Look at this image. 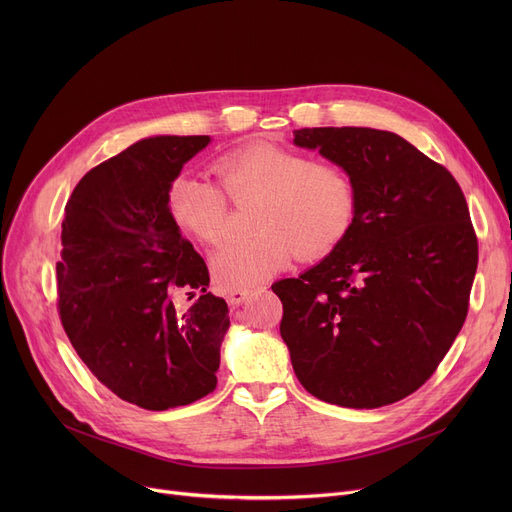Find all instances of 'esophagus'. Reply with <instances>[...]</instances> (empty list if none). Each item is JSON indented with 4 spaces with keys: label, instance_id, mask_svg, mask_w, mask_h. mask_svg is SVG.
Wrapping results in <instances>:
<instances>
[{
    "label": "esophagus",
    "instance_id": "obj_1",
    "mask_svg": "<svg viewBox=\"0 0 512 512\" xmlns=\"http://www.w3.org/2000/svg\"><path fill=\"white\" fill-rule=\"evenodd\" d=\"M247 297H249V290H247V288H230V290L226 292V301H228L230 307L242 305V303H245Z\"/></svg>",
    "mask_w": 512,
    "mask_h": 512
}]
</instances>
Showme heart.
<instances>
[{
	"instance_id": "heart-1",
	"label": "heart",
	"mask_w": 512,
	"mask_h": 512,
	"mask_svg": "<svg viewBox=\"0 0 512 512\" xmlns=\"http://www.w3.org/2000/svg\"><path fill=\"white\" fill-rule=\"evenodd\" d=\"M213 170L232 201L257 199L251 211L255 234L228 242L211 257L213 278L224 288H251L294 255L299 261L324 259L353 230L357 186L336 164L274 143H253L222 155ZM223 192L207 178L176 176L168 191L172 218L201 242H220L228 226Z\"/></svg>"
}]
</instances>
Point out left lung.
<instances>
[{
	"mask_svg": "<svg viewBox=\"0 0 512 512\" xmlns=\"http://www.w3.org/2000/svg\"><path fill=\"white\" fill-rule=\"evenodd\" d=\"M294 143L353 178L357 218L324 261L272 284L292 369L330 405H392L432 378L465 324L477 270L465 195L388 130L301 128Z\"/></svg>",
	"mask_w": 512,
	"mask_h": 512,
	"instance_id": "left-lung-1",
	"label": "left lung"
}]
</instances>
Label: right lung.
Segmentation results:
<instances>
[{"mask_svg": "<svg viewBox=\"0 0 512 512\" xmlns=\"http://www.w3.org/2000/svg\"><path fill=\"white\" fill-rule=\"evenodd\" d=\"M209 137H151L89 170L62 222L58 313L76 355L122 400L147 411L215 390L230 326L224 299L172 218L168 191ZM184 289L196 303L173 307Z\"/></svg>", "mask_w": 512, "mask_h": 512, "instance_id": "obj_1", "label": "right lung"}]
</instances>
